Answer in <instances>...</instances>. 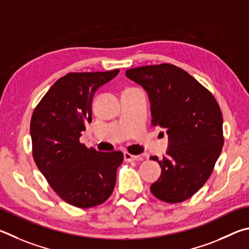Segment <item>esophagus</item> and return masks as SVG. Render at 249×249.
<instances>
[{
	"instance_id": "34e87169",
	"label": "esophagus",
	"mask_w": 249,
	"mask_h": 249,
	"mask_svg": "<svg viewBox=\"0 0 249 249\" xmlns=\"http://www.w3.org/2000/svg\"><path fill=\"white\" fill-rule=\"evenodd\" d=\"M124 156L125 162H133V160H138L139 159H140V156L139 155H132V154L128 153V152H124Z\"/></svg>"
}]
</instances>
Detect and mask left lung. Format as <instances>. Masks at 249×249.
Returning <instances> with one entry per match:
<instances>
[{"label": "left lung", "mask_w": 249, "mask_h": 249, "mask_svg": "<svg viewBox=\"0 0 249 249\" xmlns=\"http://www.w3.org/2000/svg\"><path fill=\"white\" fill-rule=\"evenodd\" d=\"M125 76L149 95L152 124L166 130L168 150L158 160L162 174L151 193L164 202L177 203L206 184L223 146V117L206 87L176 65L162 63L133 68Z\"/></svg>", "instance_id": "1"}]
</instances>
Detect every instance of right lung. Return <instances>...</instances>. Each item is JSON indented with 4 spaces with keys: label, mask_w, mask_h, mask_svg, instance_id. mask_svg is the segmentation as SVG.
I'll list each match as a JSON object with an SVG mask.
<instances>
[{
    "label": "right lung",
    "mask_w": 249,
    "mask_h": 249,
    "mask_svg": "<svg viewBox=\"0 0 249 249\" xmlns=\"http://www.w3.org/2000/svg\"><path fill=\"white\" fill-rule=\"evenodd\" d=\"M118 73H69L51 86L33 112L35 163L56 195L74 207L102 204L115 188L124 154L87 149L80 138L86 122H91L95 91Z\"/></svg>",
    "instance_id": "1"
}]
</instances>
